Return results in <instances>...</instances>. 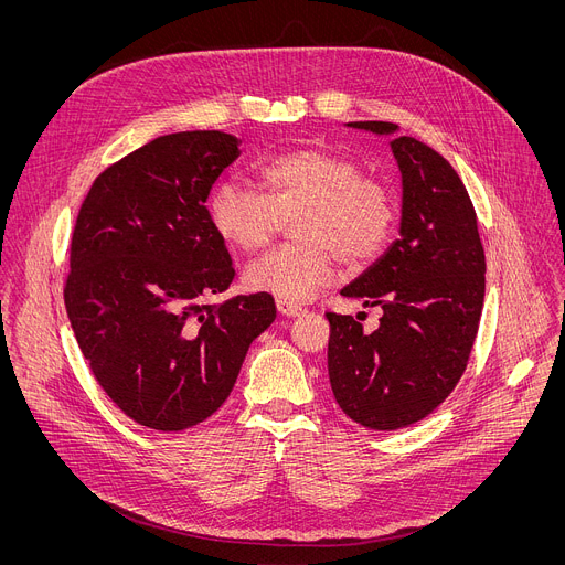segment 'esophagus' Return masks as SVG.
Listing matches in <instances>:
<instances>
[{
	"label": "esophagus",
	"mask_w": 565,
	"mask_h": 565,
	"mask_svg": "<svg viewBox=\"0 0 565 565\" xmlns=\"http://www.w3.org/2000/svg\"><path fill=\"white\" fill-rule=\"evenodd\" d=\"M275 303H277V310H279L281 315H286V317H297V315L303 312V308H301L299 303L288 301V299H277Z\"/></svg>",
	"instance_id": "34e87169"
}]
</instances>
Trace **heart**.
I'll return each instance as SVG.
<instances>
[{"mask_svg": "<svg viewBox=\"0 0 565 565\" xmlns=\"http://www.w3.org/2000/svg\"><path fill=\"white\" fill-rule=\"evenodd\" d=\"M259 192L221 181L207 201L212 230L241 253L264 248L295 218L297 244L281 246L253 262L244 281L255 292L306 301L333 281L338 257L347 266L371 262L395 225L391 190L362 174L353 158L303 147L273 160L257 174Z\"/></svg>", "mask_w": 565, "mask_h": 565, "instance_id": "heart-1", "label": "heart"}]
</instances>
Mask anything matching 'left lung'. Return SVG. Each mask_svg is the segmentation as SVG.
<instances>
[{
	"label": "left lung",
	"instance_id": "left-lung-1",
	"mask_svg": "<svg viewBox=\"0 0 565 565\" xmlns=\"http://www.w3.org/2000/svg\"><path fill=\"white\" fill-rule=\"evenodd\" d=\"M393 136L402 174V216L386 253L340 292L380 306L364 333L351 315L327 312L329 377L340 409L355 423L393 431L429 416L465 373L486 297V253L469 194L429 145L393 122H349Z\"/></svg>",
	"mask_w": 565,
	"mask_h": 565
}]
</instances>
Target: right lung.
Here are the masks:
<instances>
[{"label": "right lung", "instance_id": "add662e5", "mask_svg": "<svg viewBox=\"0 0 565 565\" xmlns=\"http://www.w3.org/2000/svg\"><path fill=\"white\" fill-rule=\"evenodd\" d=\"M241 140L158 136L107 168L79 207L64 306L96 380L138 425L181 431L227 399L277 317L266 292H225L234 268L205 201Z\"/></svg>", "mask_w": 565, "mask_h": 565}]
</instances>
